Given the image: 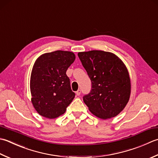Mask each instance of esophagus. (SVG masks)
Masks as SVG:
<instances>
[{"instance_id":"obj_1","label":"esophagus","mask_w":158,"mask_h":158,"mask_svg":"<svg viewBox=\"0 0 158 158\" xmlns=\"http://www.w3.org/2000/svg\"><path fill=\"white\" fill-rule=\"evenodd\" d=\"M76 94L77 96H79L80 94H81V89H78V90L76 92Z\"/></svg>"}]
</instances>
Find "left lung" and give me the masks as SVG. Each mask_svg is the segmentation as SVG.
<instances>
[{"label":"left lung","mask_w":158,"mask_h":158,"mask_svg":"<svg viewBox=\"0 0 158 158\" xmlns=\"http://www.w3.org/2000/svg\"><path fill=\"white\" fill-rule=\"evenodd\" d=\"M78 56L92 82V89L83 97L89 110L98 118L115 117L127 104L131 81L125 64L115 54L103 51L79 52Z\"/></svg>","instance_id":"obj_1"}]
</instances>
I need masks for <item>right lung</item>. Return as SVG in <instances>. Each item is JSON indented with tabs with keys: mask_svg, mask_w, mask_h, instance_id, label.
<instances>
[{
	"mask_svg": "<svg viewBox=\"0 0 158 158\" xmlns=\"http://www.w3.org/2000/svg\"><path fill=\"white\" fill-rule=\"evenodd\" d=\"M75 60L73 52L56 51L42 54L35 60L30 89L32 104L40 115L52 119L66 112L75 97L66 73Z\"/></svg>",
	"mask_w": 158,
	"mask_h": 158,
	"instance_id": "add662e5",
	"label": "right lung"
}]
</instances>
